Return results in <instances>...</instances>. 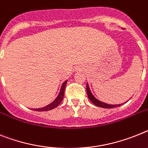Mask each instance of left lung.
I'll return each instance as SVG.
<instances>
[{"label": "left lung", "instance_id": "1", "mask_svg": "<svg viewBox=\"0 0 148 148\" xmlns=\"http://www.w3.org/2000/svg\"><path fill=\"white\" fill-rule=\"evenodd\" d=\"M123 29V28H122ZM86 92H87V95L89 97V100L92 101V102L95 105H96L97 107H99V108H116V107H120L122 105L126 103V101L125 103H123V104H119V105H110V104H107L105 102H103V101H99V99H97L96 98L92 95L91 90L89 89V84H86Z\"/></svg>", "mask_w": 148, "mask_h": 148}]
</instances>
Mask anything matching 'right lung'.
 <instances>
[{
	"label": "right lung",
	"mask_w": 148,
	"mask_h": 148,
	"mask_svg": "<svg viewBox=\"0 0 148 148\" xmlns=\"http://www.w3.org/2000/svg\"><path fill=\"white\" fill-rule=\"evenodd\" d=\"M67 82H68V80H65V81L62 84V86H61L59 95H57V97L54 99V101H52V102H51L50 104H49V105L43 107V108H32V110H36V111H47V110H50L56 108L62 102L63 98H64V89H65V86H66Z\"/></svg>",
	"instance_id": "1"
}]
</instances>
